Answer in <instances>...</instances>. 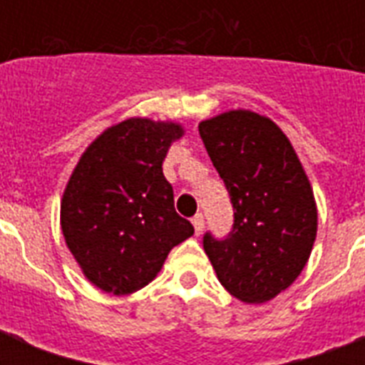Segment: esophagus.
<instances>
[{"label":"esophagus","instance_id":"obj_1","mask_svg":"<svg viewBox=\"0 0 365 365\" xmlns=\"http://www.w3.org/2000/svg\"><path fill=\"white\" fill-rule=\"evenodd\" d=\"M191 223H193L195 233H197V235L202 233V229H205V217H202V214H197V216L191 220Z\"/></svg>","mask_w":365,"mask_h":365}]
</instances>
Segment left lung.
Returning a JSON list of instances; mask_svg holds the SVG:
<instances>
[{
    "label": "left lung",
    "instance_id": "8db88e82",
    "mask_svg": "<svg viewBox=\"0 0 365 365\" xmlns=\"http://www.w3.org/2000/svg\"><path fill=\"white\" fill-rule=\"evenodd\" d=\"M205 148L225 182L233 231L205 235V252L229 294L267 303L294 284L317 240L311 182L288 136L269 117L231 110L199 123Z\"/></svg>",
    "mask_w": 365,
    "mask_h": 365
}]
</instances>
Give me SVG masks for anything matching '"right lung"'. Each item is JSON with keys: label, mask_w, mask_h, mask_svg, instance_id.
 <instances>
[{"label": "right lung", "mask_w": 365, "mask_h": 365, "mask_svg": "<svg viewBox=\"0 0 365 365\" xmlns=\"http://www.w3.org/2000/svg\"><path fill=\"white\" fill-rule=\"evenodd\" d=\"M174 121L130 117L106 128L71 172L60 200L66 246L88 282L106 294L128 295L148 286L170 250L195 233L178 216L163 174Z\"/></svg>", "instance_id": "obj_1"}]
</instances>
